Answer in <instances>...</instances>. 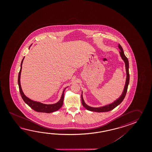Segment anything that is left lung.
I'll use <instances>...</instances> for the list:
<instances>
[{
	"label": "left lung",
	"instance_id": "1",
	"mask_svg": "<svg viewBox=\"0 0 152 152\" xmlns=\"http://www.w3.org/2000/svg\"><path fill=\"white\" fill-rule=\"evenodd\" d=\"M118 48L120 49V54L121 58H122L124 63H125V66H126V84L125 86L124 87V90H123V92L121 94V96H120L117 100L114 101L113 103L108 104L107 105H105L103 107H90L88 105H87L85 103L83 97V92L81 94V102L82 104L83 105L84 107H85V109H86L87 110L91 111H94V112H97V113H103V112H107L111 110H113L114 108H115L116 107H117L118 105H120V104L122 103V102L123 101V99H124L125 96L126 95V92H127V89H128V86L129 83V79H130V75H129V61L128 58L126 56V55H124V53L123 52V49L122 47H121V45L120 44L118 45Z\"/></svg>",
	"mask_w": 152,
	"mask_h": 152
}]
</instances>
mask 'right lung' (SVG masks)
Segmentation results:
<instances>
[{
    "mask_svg": "<svg viewBox=\"0 0 152 152\" xmlns=\"http://www.w3.org/2000/svg\"><path fill=\"white\" fill-rule=\"evenodd\" d=\"M30 45V46H31ZM29 47V48L30 47ZM25 57H24L21 62L20 64V72L18 74V84L19 86V89H20V94L21 95V97L22 98L23 100L27 105H28L29 107H30L33 110H35L37 112L39 113H50L56 111L61 108V107L63 105L64 102V92L66 87L64 88V90L62 92L61 97L60 99L58 100L56 103L53 104H43L40 102H36L34 100L29 99L28 97H26V95L23 93V91L20 85V74L22 71V64H23V60Z\"/></svg>",
    "mask_w": 152,
    "mask_h": 152,
    "instance_id": "right-lung-1",
    "label": "right lung"
}]
</instances>
